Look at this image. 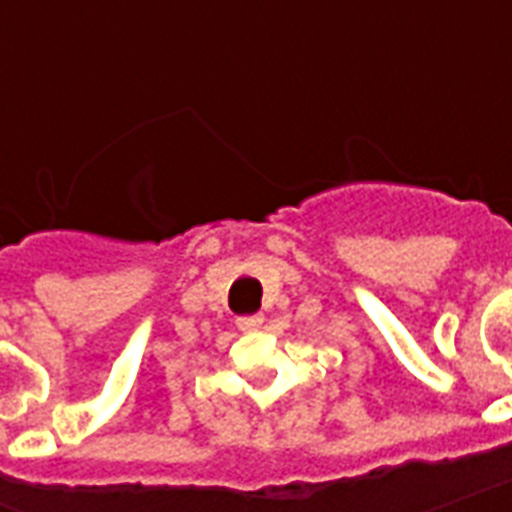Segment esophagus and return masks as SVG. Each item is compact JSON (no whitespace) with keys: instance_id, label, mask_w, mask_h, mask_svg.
I'll return each instance as SVG.
<instances>
[{"instance_id":"1","label":"esophagus","mask_w":512,"mask_h":512,"mask_svg":"<svg viewBox=\"0 0 512 512\" xmlns=\"http://www.w3.org/2000/svg\"><path fill=\"white\" fill-rule=\"evenodd\" d=\"M260 324H263V316H260V313H255V316H239V319H236V327H239L241 332H255Z\"/></svg>"}]
</instances>
